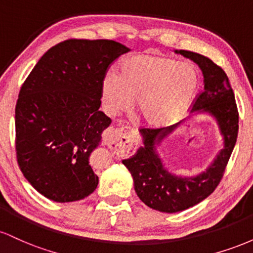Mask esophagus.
<instances>
[{"label":"esophagus","instance_id":"1","mask_svg":"<svg viewBox=\"0 0 253 253\" xmlns=\"http://www.w3.org/2000/svg\"><path fill=\"white\" fill-rule=\"evenodd\" d=\"M103 140L106 141V144H118L119 146L123 147L125 153H129L133 149V145H134L135 134L133 130L118 128L112 130V135L109 138L104 135Z\"/></svg>","mask_w":253,"mask_h":253}]
</instances>
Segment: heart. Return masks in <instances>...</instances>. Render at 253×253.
<instances>
[{
    "mask_svg": "<svg viewBox=\"0 0 253 253\" xmlns=\"http://www.w3.org/2000/svg\"><path fill=\"white\" fill-rule=\"evenodd\" d=\"M200 85L199 72L189 63L169 57L138 54L124 60L119 75L109 72L102 82V104L115 115L132 106L147 126L163 127L189 108Z\"/></svg>",
    "mask_w": 253,
    "mask_h": 253,
    "instance_id": "1",
    "label": "heart"
}]
</instances>
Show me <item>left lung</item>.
I'll return each instance as SVG.
<instances>
[{
  "instance_id": "left-lung-1",
  "label": "left lung",
  "mask_w": 253,
  "mask_h": 253,
  "mask_svg": "<svg viewBox=\"0 0 253 253\" xmlns=\"http://www.w3.org/2000/svg\"><path fill=\"white\" fill-rule=\"evenodd\" d=\"M175 52L189 58L201 69L205 88L194 101L191 112L208 113L215 119L223 147L200 175L177 176L165 169L157 146L181 123L163 128H140L143 146L123 163L133 177L139 199L152 210L163 213H177L194 207L215 190L234 149L239 128L236 98L225 71L202 54L184 50Z\"/></svg>"
}]
</instances>
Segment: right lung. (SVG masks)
Listing matches in <instances>:
<instances>
[{
  "label": "right lung",
  "mask_w": 253,
  "mask_h": 253,
  "mask_svg": "<svg viewBox=\"0 0 253 253\" xmlns=\"http://www.w3.org/2000/svg\"><path fill=\"white\" fill-rule=\"evenodd\" d=\"M128 51L114 40H65L40 58L22 84L15 107L17 164L52 201H78L96 189L89 157L112 123L98 110L102 82Z\"/></svg>",
  "instance_id": "add662e5"
}]
</instances>
